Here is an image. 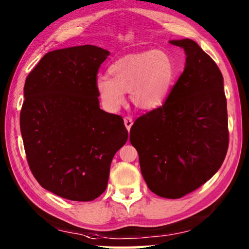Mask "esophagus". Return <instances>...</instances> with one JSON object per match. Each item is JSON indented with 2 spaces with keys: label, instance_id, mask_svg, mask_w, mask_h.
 <instances>
[{
  "label": "esophagus",
  "instance_id": "obj_1",
  "mask_svg": "<svg viewBox=\"0 0 249 249\" xmlns=\"http://www.w3.org/2000/svg\"><path fill=\"white\" fill-rule=\"evenodd\" d=\"M133 119L132 117H129V116H126L125 119H124V124H125V127H126V129L128 130H130V128H132V125H133Z\"/></svg>",
  "mask_w": 249,
  "mask_h": 249
}]
</instances>
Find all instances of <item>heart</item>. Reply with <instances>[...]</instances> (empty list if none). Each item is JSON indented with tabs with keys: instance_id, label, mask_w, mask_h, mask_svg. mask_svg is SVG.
Wrapping results in <instances>:
<instances>
[{
	"instance_id": "heart-1",
	"label": "heart",
	"mask_w": 249,
	"mask_h": 249,
	"mask_svg": "<svg viewBox=\"0 0 249 249\" xmlns=\"http://www.w3.org/2000/svg\"><path fill=\"white\" fill-rule=\"evenodd\" d=\"M109 75H98L94 86L102 106L115 112L124 105L125 92L143 110H156L164 105L173 86L176 69L162 50L127 54L107 69Z\"/></svg>"
}]
</instances>
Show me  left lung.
Wrapping results in <instances>:
<instances>
[{
    "label": "left lung",
    "mask_w": 249,
    "mask_h": 249,
    "mask_svg": "<svg viewBox=\"0 0 249 249\" xmlns=\"http://www.w3.org/2000/svg\"><path fill=\"white\" fill-rule=\"evenodd\" d=\"M184 49L185 69L164 105L130 128L144 182L156 195L175 199L209 180L229 147L223 76L192 39L171 40Z\"/></svg>",
    "instance_id": "left-lung-1"
}]
</instances>
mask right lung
I'll return each mask as SVG.
<instances>
[{
    "mask_svg": "<svg viewBox=\"0 0 249 249\" xmlns=\"http://www.w3.org/2000/svg\"><path fill=\"white\" fill-rule=\"evenodd\" d=\"M109 55L90 44L54 50L26 78L20 132L27 161L38 183L65 199L100 196L113 157L127 142L123 119L100 109L94 86Z\"/></svg>",
    "mask_w": 249,
    "mask_h": 249,
    "instance_id": "add662e5",
    "label": "right lung"
}]
</instances>
